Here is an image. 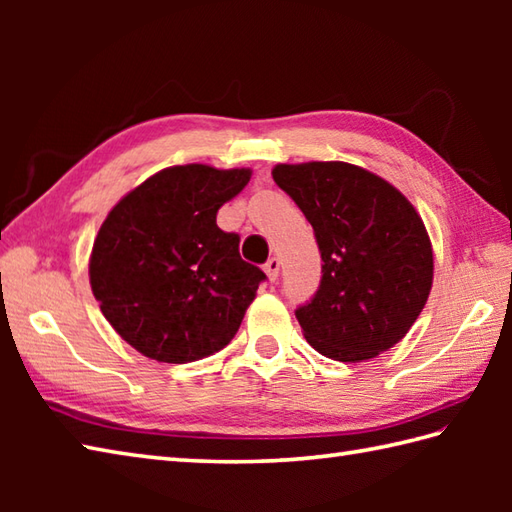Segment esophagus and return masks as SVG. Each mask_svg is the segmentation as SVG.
Masks as SVG:
<instances>
[{"mask_svg":"<svg viewBox=\"0 0 512 512\" xmlns=\"http://www.w3.org/2000/svg\"><path fill=\"white\" fill-rule=\"evenodd\" d=\"M279 266H281L279 257H270L268 262L264 264V270H266V275H268V279H270V281H275V279L279 277Z\"/></svg>","mask_w":512,"mask_h":512,"instance_id":"1","label":"esophagus"}]
</instances>
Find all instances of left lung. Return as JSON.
<instances>
[{"label": "left lung", "mask_w": 512, "mask_h": 512, "mask_svg": "<svg viewBox=\"0 0 512 512\" xmlns=\"http://www.w3.org/2000/svg\"><path fill=\"white\" fill-rule=\"evenodd\" d=\"M273 180L314 228L321 284L295 310L306 341L341 363L394 347L429 299L431 242L396 187L347 162L277 165Z\"/></svg>", "instance_id": "left-lung-1"}]
</instances>
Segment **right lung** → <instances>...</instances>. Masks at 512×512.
Instances as JSON below:
<instances>
[{
  "label": "right lung",
  "instance_id": "1",
  "mask_svg": "<svg viewBox=\"0 0 512 512\" xmlns=\"http://www.w3.org/2000/svg\"><path fill=\"white\" fill-rule=\"evenodd\" d=\"M250 169L158 171L118 202L94 239L90 284L101 312L140 354L191 363L231 343L264 270L239 257L215 217Z\"/></svg>",
  "mask_w": 512,
  "mask_h": 512
}]
</instances>
